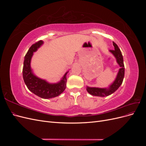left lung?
Returning <instances> with one entry per match:
<instances>
[{"mask_svg": "<svg viewBox=\"0 0 146 146\" xmlns=\"http://www.w3.org/2000/svg\"><path fill=\"white\" fill-rule=\"evenodd\" d=\"M113 45L114 46V50H110L109 52L111 53L115 57L116 62L120 66V69L117 74L116 77L114 82L111 83L107 88H97V87H90L86 86V90L88 93L92 96H99V97H105L111 95L114 93L118 88L122 85L123 77H124L125 68L123 64V60L122 53L119 49V47L115 42H113Z\"/></svg>", "mask_w": 146, "mask_h": 146, "instance_id": "obj_1", "label": "left lung"}]
</instances>
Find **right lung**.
<instances>
[{"label":"right lung","instance_id":"add662e5","mask_svg":"<svg viewBox=\"0 0 146 146\" xmlns=\"http://www.w3.org/2000/svg\"><path fill=\"white\" fill-rule=\"evenodd\" d=\"M43 44L44 41L41 40L30 47L24 58L23 75L25 85L31 92L39 98L48 99L58 96L64 91L67 82L66 75L69 71L64 74L60 81L54 83L48 82L46 80L37 77L33 73L31 68V60L33 53L37 51Z\"/></svg>","mask_w":146,"mask_h":146}]
</instances>
